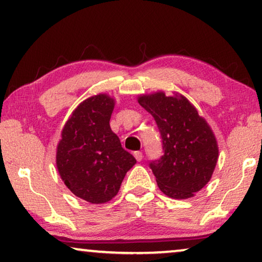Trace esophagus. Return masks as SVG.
Instances as JSON below:
<instances>
[{
	"mask_svg": "<svg viewBox=\"0 0 262 262\" xmlns=\"http://www.w3.org/2000/svg\"><path fill=\"white\" fill-rule=\"evenodd\" d=\"M134 157L135 159L138 161H141L142 160V153L139 152V150H136V152H134Z\"/></svg>",
	"mask_w": 262,
	"mask_h": 262,
	"instance_id": "34e87169",
	"label": "esophagus"
}]
</instances>
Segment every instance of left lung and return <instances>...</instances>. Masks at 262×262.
<instances>
[{
	"label": "left lung",
	"instance_id": "left-lung-1",
	"mask_svg": "<svg viewBox=\"0 0 262 262\" xmlns=\"http://www.w3.org/2000/svg\"><path fill=\"white\" fill-rule=\"evenodd\" d=\"M139 104L156 120L164 156L149 163L159 189L174 200H186L211 179L219 146L211 128L183 95L163 91L142 95Z\"/></svg>",
	"mask_w": 262,
	"mask_h": 262
}]
</instances>
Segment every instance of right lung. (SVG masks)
<instances>
[{
    "label": "right lung",
    "mask_w": 262,
    "mask_h": 262,
    "mask_svg": "<svg viewBox=\"0 0 262 262\" xmlns=\"http://www.w3.org/2000/svg\"><path fill=\"white\" fill-rule=\"evenodd\" d=\"M114 105V98L105 94L86 98L73 110L57 146L62 182L75 196L93 204L113 200L136 163L110 128Z\"/></svg>",
    "instance_id": "right-lung-1"
}]
</instances>
